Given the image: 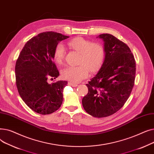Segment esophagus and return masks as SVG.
<instances>
[{
	"mask_svg": "<svg viewBox=\"0 0 154 154\" xmlns=\"http://www.w3.org/2000/svg\"><path fill=\"white\" fill-rule=\"evenodd\" d=\"M68 84H69V85L72 86V87H77V86L78 85L77 84H75V83L72 82H69L68 83Z\"/></svg>",
	"mask_w": 154,
	"mask_h": 154,
	"instance_id": "esophagus-1",
	"label": "esophagus"
}]
</instances>
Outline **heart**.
<instances>
[{
  "instance_id": "1",
  "label": "heart",
  "mask_w": 154,
  "mask_h": 154,
  "mask_svg": "<svg viewBox=\"0 0 154 154\" xmlns=\"http://www.w3.org/2000/svg\"><path fill=\"white\" fill-rule=\"evenodd\" d=\"M68 45L80 54L78 66H69L62 70L63 79L72 82H79L88 75V70L91 72L97 70L103 64L106 56L104 46L99 42L82 37L73 38L68 42ZM66 49L62 44L56 45L54 52V59L57 64L62 63Z\"/></svg>"
}]
</instances>
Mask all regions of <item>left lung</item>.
<instances>
[{
    "mask_svg": "<svg viewBox=\"0 0 154 154\" xmlns=\"http://www.w3.org/2000/svg\"><path fill=\"white\" fill-rule=\"evenodd\" d=\"M102 38L106 56L97 74L86 85L82 99L84 110L95 117H106L122 108L134 85L136 66L134 56L127 44L109 34Z\"/></svg>",
    "mask_w": 154,
    "mask_h": 154,
    "instance_id": "obj_1",
    "label": "left lung"
}]
</instances>
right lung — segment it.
<instances>
[{"label":"right lung","mask_w":154,"mask_h":154,"mask_svg":"<svg viewBox=\"0 0 154 154\" xmlns=\"http://www.w3.org/2000/svg\"><path fill=\"white\" fill-rule=\"evenodd\" d=\"M55 32H45L32 37L23 47L16 61L15 82L20 97L32 110L42 115L58 110L63 102L67 81L48 84L59 72L53 62L56 45L69 38Z\"/></svg>","instance_id":"add662e5"}]
</instances>
